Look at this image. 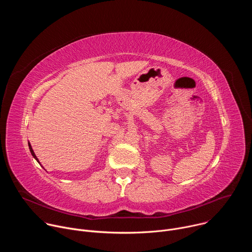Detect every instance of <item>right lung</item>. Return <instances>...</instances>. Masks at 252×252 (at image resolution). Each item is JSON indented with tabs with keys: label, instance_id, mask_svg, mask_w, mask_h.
<instances>
[{
	"label": "right lung",
	"instance_id": "obj_1",
	"mask_svg": "<svg viewBox=\"0 0 252 252\" xmlns=\"http://www.w3.org/2000/svg\"><path fill=\"white\" fill-rule=\"evenodd\" d=\"M29 149H30V152H31L32 156L34 158V159H35V160H37V161L39 162V159H38V158H37V157H35V155H34V153H33V151H32V147H31L30 143H29ZM39 163H40V162H39Z\"/></svg>",
	"mask_w": 252,
	"mask_h": 252
}]
</instances>
